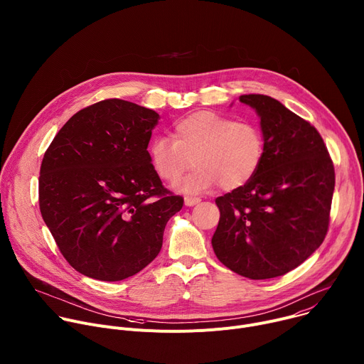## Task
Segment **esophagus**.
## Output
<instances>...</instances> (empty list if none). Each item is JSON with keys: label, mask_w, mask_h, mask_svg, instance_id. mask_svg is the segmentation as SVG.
<instances>
[{"label": "esophagus", "mask_w": 364, "mask_h": 364, "mask_svg": "<svg viewBox=\"0 0 364 364\" xmlns=\"http://www.w3.org/2000/svg\"><path fill=\"white\" fill-rule=\"evenodd\" d=\"M197 203H200V198H198V197H191V196L184 197V204H186L187 207H193V205H196Z\"/></svg>", "instance_id": "esophagus-1"}]
</instances>
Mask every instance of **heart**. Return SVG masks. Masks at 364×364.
I'll list each match as a JSON object with an SVG mask.
<instances>
[{
    "instance_id": "obj_1",
    "label": "heart",
    "mask_w": 364,
    "mask_h": 364,
    "mask_svg": "<svg viewBox=\"0 0 364 364\" xmlns=\"http://www.w3.org/2000/svg\"><path fill=\"white\" fill-rule=\"evenodd\" d=\"M174 139L154 138L148 148L154 171L167 183H177L193 163L198 167L180 186L196 193L220 184L235 190L253 178L265 157L262 131L252 122L200 111L173 127Z\"/></svg>"
}]
</instances>
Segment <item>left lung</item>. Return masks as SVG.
<instances>
[{
    "label": "left lung",
    "mask_w": 364,
    "mask_h": 364,
    "mask_svg": "<svg viewBox=\"0 0 364 364\" xmlns=\"http://www.w3.org/2000/svg\"><path fill=\"white\" fill-rule=\"evenodd\" d=\"M261 119L265 157L245 186L216 198L212 246L230 271L250 278L285 275L323 243L334 167L318 131L267 95H240Z\"/></svg>",
    "instance_id": "left-lung-1"
}]
</instances>
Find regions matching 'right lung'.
I'll return each mask as SVG.
<instances>
[{
  "label": "right lung",
  "instance_id": "obj_1",
  "mask_svg": "<svg viewBox=\"0 0 364 364\" xmlns=\"http://www.w3.org/2000/svg\"><path fill=\"white\" fill-rule=\"evenodd\" d=\"M160 115L122 99L75 114L47 148L40 212L66 261L99 281L151 264L167 222L183 207L154 171L148 144Z\"/></svg>",
  "mask_w": 364,
  "mask_h": 364
}]
</instances>
